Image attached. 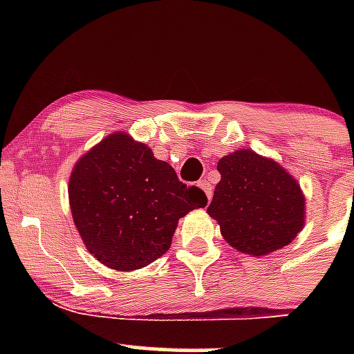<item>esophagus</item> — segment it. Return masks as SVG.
<instances>
[{
	"instance_id": "obj_1",
	"label": "esophagus",
	"mask_w": 354,
	"mask_h": 354,
	"mask_svg": "<svg viewBox=\"0 0 354 354\" xmlns=\"http://www.w3.org/2000/svg\"><path fill=\"white\" fill-rule=\"evenodd\" d=\"M198 186L205 191L206 198H208V201L211 200V194H213V186H211V183L208 180H201L200 183H198Z\"/></svg>"
}]
</instances>
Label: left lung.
I'll return each mask as SVG.
<instances>
[{
  "mask_svg": "<svg viewBox=\"0 0 354 354\" xmlns=\"http://www.w3.org/2000/svg\"><path fill=\"white\" fill-rule=\"evenodd\" d=\"M218 171L221 181L206 211L230 246L266 256L298 236L304 226V196L283 166L239 149L218 161Z\"/></svg>",
  "mask_w": 354,
  "mask_h": 354,
  "instance_id": "obj_1",
  "label": "left lung"
}]
</instances>
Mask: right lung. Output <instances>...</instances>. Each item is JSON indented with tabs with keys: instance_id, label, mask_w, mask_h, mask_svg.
Wrapping results in <instances>:
<instances>
[{
	"instance_id": "obj_1",
	"label": "right lung",
	"mask_w": 354,
	"mask_h": 354,
	"mask_svg": "<svg viewBox=\"0 0 354 354\" xmlns=\"http://www.w3.org/2000/svg\"><path fill=\"white\" fill-rule=\"evenodd\" d=\"M73 221L86 250L118 271L148 266L171 246L178 219L208 198L126 133L93 146L68 185Z\"/></svg>"
}]
</instances>
